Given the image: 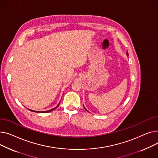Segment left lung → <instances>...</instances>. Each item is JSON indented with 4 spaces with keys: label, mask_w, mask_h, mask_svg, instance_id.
I'll list each match as a JSON object with an SVG mask.
<instances>
[{
    "label": "left lung",
    "mask_w": 158,
    "mask_h": 158,
    "mask_svg": "<svg viewBox=\"0 0 158 158\" xmlns=\"http://www.w3.org/2000/svg\"><path fill=\"white\" fill-rule=\"evenodd\" d=\"M127 55H128V53H127ZM83 107H84V106H83ZM84 108L85 109V107H84ZM85 110H86V109H85Z\"/></svg>",
    "instance_id": "8db88e82"
}]
</instances>
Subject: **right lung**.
Here are the masks:
<instances>
[{"instance_id": "add662e5", "label": "right lung", "mask_w": 158, "mask_h": 158, "mask_svg": "<svg viewBox=\"0 0 158 158\" xmlns=\"http://www.w3.org/2000/svg\"><path fill=\"white\" fill-rule=\"evenodd\" d=\"M59 104H60V103H59V105H57V106H56V107H55V108H53V109H52V110H48V111H46V112H45V113H46V112H47V113H48V112H52V111H53V110H55V108H57V107H58V106H59ZM31 111H32V112H36V111H33V110H31Z\"/></svg>"}]
</instances>
